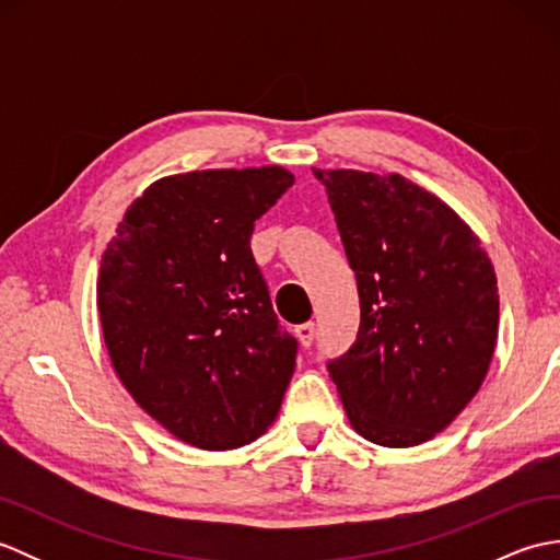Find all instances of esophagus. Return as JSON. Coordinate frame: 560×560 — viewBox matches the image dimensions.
Wrapping results in <instances>:
<instances>
[{
  "label": "esophagus",
  "mask_w": 560,
  "mask_h": 560,
  "mask_svg": "<svg viewBox=\"0 0 560 560\" xmlns=\"http://www.w3.org/2000/svg\"><path fill=\"white\" fill-rule=\"evenodd\" d=\"M295 335H299L301 343L307 349V347H311V343L315 341V323H303V325H299V327H295Z\"/></svg>",
  "instance_id": "obj_1"
}]
</instances>
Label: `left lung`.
Returning <instances> with one entry per match:
<instances>
[{"instance_id":"1","label":"left lung","mask_w":560,"mask_h":560,"mask_svg":"<svg viewBox=\"0 0 560 560\" xmlns=\"http://www.w3.org/2000/svg\"><path fill=\"white\" fill-rule=\"evenodd\" d=\"M355 273L361 325L327 363L351 425L411 447L477 395L498 337V287L479 237L401 175L319 171Z\"/></svg>"}]
</instances>
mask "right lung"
<instances>
[{
    "instance_id": "right-lung-1",
    "label": "right lung",
    "mask_w": 560,
    "mask_h": 560,
    "mask_svg": "<svg viewBox=\"0 0 560 560\" xmlns=\"http://www.w3.org/2000/svg\"><path fill=\"white\" fill-rule=\"evenodd\" d=\"M291 185L279 165L163 177L105 249L98 313L115 373L183 443L233 450L277 419L299 341L249 237Z\"/></svg>"
}]
</instances>
